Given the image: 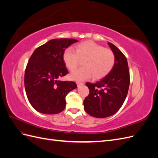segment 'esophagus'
<instances>
[{
  "mask_svg": "<svg viewBox=\"0 0 158 158\" xmlns=\"http://www.w3.org/2000/svg\"><path fill=\"white\" fill-rule=\"evenodd\" d=\"M76 84H77L78 86H80V85H82L84 84V83L82 82H76Z\"/></svg>",
  "mask_w": 158,
  "mask_h": 158,
  "instance_id": "1",
  "label": "esophagus"
}]
</instances>
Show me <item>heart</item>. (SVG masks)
<instances>
[{"label": "heart", "mask_w": 158, "mask_h": 158, "mask_svg": "<svg viewBox=\"0 0 158 158\" xmlns=\"http://www.w3.org/2000/svg\"><path fill=\"white\" fill-rule=\"evenodd\" d=\"M63 61L70 70H74L83 60L82 67L73 71L70 79L82 81L90 78L100 79L107 76L115 63V56L111 50L95 43L86 41L76 45L74 51L66 49L63 55Z\"/></svg>", "instance_id": "b5f03b06"}]
</instances>
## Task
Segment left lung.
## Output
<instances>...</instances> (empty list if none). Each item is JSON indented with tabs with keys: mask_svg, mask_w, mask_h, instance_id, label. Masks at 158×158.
Masks as SVG:
<instances>
[{
	"mask_svg": "<svg viewBox=\"0 0 158 158\" xmlns=\"http://www.w3.org/2000/svg\"><path fill=\"white\" fill-rule=\"evenodd\" d=\"M115 56L111 71L95 83L87 82L89 94L84 101L85 111L97 118H106L116 113L128 94L130 74L126 56L117 47L108 43Z\"/></svg>",
	"mask_w": 158,
	"mask_h": 158,
	"instance_id": "1",
	"label": "left lung"
}]
</instances>
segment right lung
<instances>
[{"mask_svg":"<svg viewBox=\"0 0 158 158\" xmlns=\"http://www.w3.org/2000/svg\"><path fill=\"white\" fill-rule=\"evenodd\" d=\"M78 41L54 39L33 52L25 70L24 85L28 100L38 112L57 114L66 107V95L77 85L58 79L69 73L63 55L66 48Z\"/></svg>","mask_w":158,"mask_h":158,"instance_id":"right-lung-1","label":"right lung"}]
</instances>
